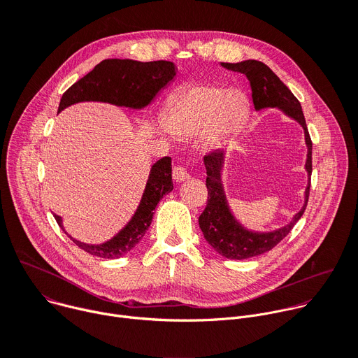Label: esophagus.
Masks as SVG:
<instances>
[{"label": "esophagus", "instance_id": "34e87169", "mask_svg": "<svg viewBox=\"0 0 358 358\" xmlns=\"http://www.w3.org/2000/svg\"><path fill=\"white\" fill-rule=\"evenodd\" d=\"M173 178H174L177 182H182V181H185V180L189 178V174H188V171H187L184 167L176 166L174 170H173Z\"/></svg>", "mask_w": 358, "mask_h": 358}]
</instances>
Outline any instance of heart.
<instances>
[{"mask_svg": "<svg viewBox=\"0 0 358 358\" xmlns=\"http://www.w3.org/2000/svg\"><path fill=\"white\" fill-rule=\"evenodd\" d=\"M248 115V99L236 87L196 83L176 93L166 108L164 126L180 137L201 132L202 143L217 145L234 136Z\"/></svg>", "mask_w": 358, "mask_h": 358, "instance_id": "obj_1", "label": "heart"}]
</instances>
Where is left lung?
I'll return each mask as SVG.
<instances>
[{
    "mask_svg": "<svg viewBox=\"0 0 358 358\" xmlns=\"http://www.w3.org/2000/svg\"><path fill=\"white\" fill-rule=\"evenodd\" d=\"M221 66L245 75L249 80L252 90V101L255 110L278 109L285 116L297 122L304 131V143L308 147L304 170L308 173V185L304 189V201L301 210L293 215L292 221L273 231H253L243 227L234 215L222 181V169L225 162V150H215L211 155L203 157L207 170V188L208 203L198 218L199 228L206 241L227 259H248L258 257L272 248H275L294 227L303 215L308 206L312 176V140L306 127L304 115L299 100L289 90V87L273 73V71L264 62L249 59L238 64L221 62Z\"/></svg>",
    "mask_w": 358,
    "mask_h": 358,
    "instance_id": "obj_1",
    "label": "left lung"
}]
</instances>
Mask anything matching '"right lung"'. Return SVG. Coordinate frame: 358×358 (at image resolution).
Segmentation results:
<instances>
[{
	"label": "right lung",
	"instance_id": "add662e5",
	"mask_svg": "<svg viewBox=\"0 0 358 358\" xmlns=\"http://www.w3.org/2000/svg\"><path fill=\"white\" fill-rule=\"evenodd\" d=\"M176 73L177 66L169 61L105 59L62 94L58 113L79 101H105L136 110L144 109L174 80ZM173 188L171 159L163 157L151 166L140 203L130 221L112 239L103 243H85L72 238L65 231L62 218L57 214L54 217L62 231L80 249L94 257L116 259L127 255L143 239L157 203Z\"/></svg>",
	"mask_w": 358,
	"mask_h": 358
}]
</instances>
